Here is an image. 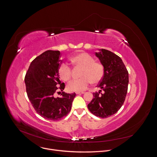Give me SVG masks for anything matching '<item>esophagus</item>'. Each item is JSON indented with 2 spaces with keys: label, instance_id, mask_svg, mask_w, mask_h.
<instances>
[{
  "label": "esophagus",
  "instance_id": "34e87169",
  "mask_svg": "<svg viewBox=\"0 0 157 157\" xmlns=\"http://www.w3.org/2000/svg\"><path fill=\"white\" fill-rule=\"evenodd\" d=\"M84 92H76V94H84Z\"/></svg>",
  "mask_w": 157,
  "mask_h": 157
}]
</instances>
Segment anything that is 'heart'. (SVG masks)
Here are the masks:
<instances>
[{
    "mask_svg": "<svg viewBox=\"0 0 157 157\" xmlns=\"http://www.w3.org/2000/svg\"><path fill=\"white\" fill-rule=\"evenodd\" d=\"M71 63L75 68L81 69L79 79L74 80L67 86L69 91L82 92L87 89L91 82L98 84L103 78L104 67L103 64L96 61L94 58L86 52H81L70 58ZM59 78L65 82L70 81L72 78L73 70L66 63H61L58 69Z\"/></svg>",
    "mask_w": 157,
    "mask_h": 157,
    "instance_id": "obj_1",
    "label": "heart"
}]
</instances>
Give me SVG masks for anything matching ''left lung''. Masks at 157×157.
<instances>
[{
  "label": "left lung",
  "mask_w": 157,
  "mask_h": 157,
  "mask_svg": "<svg viewBox=\"0 0 157 157\" xmlns=\"http://www.w3.org/2000/svg\"><path fill=\"white\" fill-rule=\"evenodd\" d=\"M96 55L104 67L103 78L97 86L102 90L93 93L94 98L87 107L96 116L107 118L116 114L125 101L128 73L122 59L115 53L101 49Z\"/></svg>",
  "instance_id": "8db88e82"
}]
</instances>
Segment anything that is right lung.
Returning a JSON list of instances; mask_svg holds the SVG:
<instances>
[{
    "label": "right lung",
    "mask_w": 157,
    "mask_h": 157,
    "mask_svg": "<svg viewBox=\"0 0 157 157\" xmlns=\"http://www.w3.org/2000/svg\"><path fill=\"white\" fill-rule=\"evenodd\" d=\"M60 58L59 51L44 52L32 61L25 76L27 96L36 113L53 121L68 114L76 96L75 93L64 92L61 97L54 96L58 90L63 91L65 87L58 74Z\"/></svg>",
    "instance_id": "add662e5"
}]
</instances>
